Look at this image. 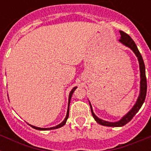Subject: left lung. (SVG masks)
Returning <instances> with one entry per match:
<instances>
[{"label":"left lung","mask_w":151,"mask_h":151,"mask_svg":"<svg viewBox=\"0 0 151 151\" xmlns=\"http://www.w3.org/2000/svg\"><path fill=\"white\" fill-rule=\"evenodd\" d=\"M120 34H121V39H119V42L122 43V45H124V46H126L128 48H129L132 52H134V54L136 55L137 59L139 61V73H140V85H139V94L137 98L136 103L134 104L131 110H129V112L127 113L126 114L124 115L123 117L117 122H107V121H104V120L101 119L99 117H98L95 114L92 110V106L91 105V103L89 102L90 107H91V111H92V114L94 117V119L96 120V122L97 123H99V124L104 125V126L108 127H122L124 126L127 123H129L132 117L136 114V113L138 112L139 109L141 108L142 105L144 103L146 98V95H147V78H146V72H145V65L143 63V57L141 55L140 52H139L138 48L136 46V43L134 42V41L130 37L129 35L124 33L123 31L120 30Z\"/></svg>","instance_id":"left-lung-1"}]
</instances>
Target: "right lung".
<instances>
[{
	"mask_svg": "<svg viewBox=\"0 0 151 151\" xmlns=\"http://www.w3.org/2000/svg\"><path fill=\"white\" fill-rule=\"evenodd\" d=\"M78 87H74L72 88V90L70 91V94H69V99H68V108H67V112H66V117H65V119L63 121V122L60 123V124H57L56 126H54V127H51V128H39V127H36L34 126V125H32V124H28L29 125V126H31L33 129H37V130H41V131H45V130H52V129H59V128H61V127H63L64 125V124H66V121H67V119H68V117H69V109H70V99H71V97H72V95H73V92L75 91V89L77 88Z\"/></svg>",
	"mask_w": 151,
	"mask_h": 151,
	"instance_id": "add662e5",
	"label": "right lung"
}]
</instances>
